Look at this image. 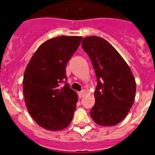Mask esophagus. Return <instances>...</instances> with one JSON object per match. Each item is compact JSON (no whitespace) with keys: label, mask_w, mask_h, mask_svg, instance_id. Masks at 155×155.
Listing matches in <instances>:
<instances>
[{"label":"esophagus","mask_w":155,"mask_h":155,"mask_svg":"<svg viewBox=\"0 0 155 155\" xmlns=\"http://www.w3.org/2000/svg\"><path fill=\"white\" fill-rule=\"evenodd\" d=\"M84 94H85L84 91V90H82V91H79V92H78V97H79V98H82V97L84 95Z\"/></svg>","instance_id":"esophagus-1"}]
</instances>
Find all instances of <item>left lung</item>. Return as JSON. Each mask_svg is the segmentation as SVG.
Here are the masks:
<instances>
[{"label":"left lung","instance_id":"1","mask_svg":"<svg viewBox=\"0 0 155 155\" xmlns=\"http://www.w3.org/2000/svg\"><path fill=\"white\" fill-rule=\"evenodd\" d=\"M81 44L97 77L95 103L90 115L100 126L116 125L134 104L136 82L132 71L116 49L102 38L85 37Z\"/></svg>","mask_w":155,"mask_h":155}]
</instances>
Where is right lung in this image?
I'll list each match as a JSON object with an SVG mask.
<instances>
[{
	"mask_svg": "<svg viewBox=\"0 0 155 155\" xmlns=\"http://www.w3.org/2000/svg\"><path fill=\"white\" fill-rule=\"evenodd\" d=\"M81 39L61 35L46 41L25 71L23 92L28 113L48 130H63L73 119L78 94L67 83L66 68Z\"/></svg>",
	"mask_w": 155,
	"mask_h": 155,
	"instance_id": "right-lung-1",
	"label": "right lung"
}]
</instances>
